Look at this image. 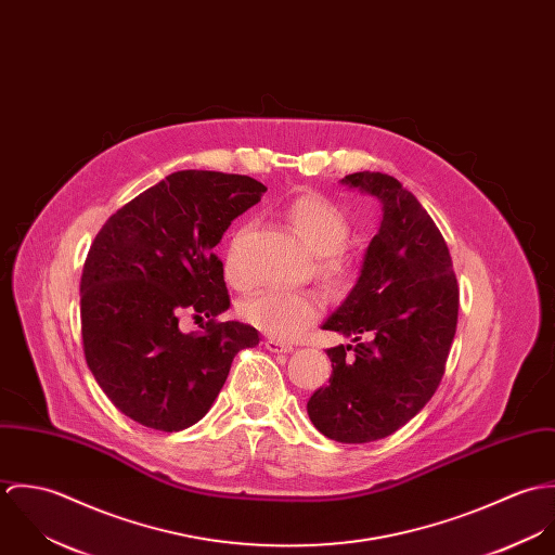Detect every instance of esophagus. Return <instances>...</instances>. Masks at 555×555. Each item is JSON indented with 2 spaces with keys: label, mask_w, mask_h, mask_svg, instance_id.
I'll return each mask as SVG.
<instances>
[{
  "label": "esophagus",
  "mask_w": 555,
  "mask_h": 555,
  "mask_svg": "<svg viewBox=\"0 0 555 555\" xmlns=\"http://www.w3.org/2000/svg\"><path fill=\"white\" fill-rule=\"evenodd\" d=\"M264 348L271 350V352H293V344H286V341H278V339H267L264 341Z\"/></svg>",
  "instance_id": "esophagus-1"
}]
</instances>
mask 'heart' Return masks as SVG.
Returning a JSON list of instances; mask_svg holds the SVG:
<instances>
[{
    "instance_id": "heart-1",
    "label": "heart",
    "mask_w": 555,
    "mask_h": 555,
    "mask_svg": "<svg viewBox=\"0 0 555 555\" xmlns=\"http://www.w3.org/2000/svg\"><path fill=\"white\" fill-rule=\"evenodd\" d=\"M284 218L318 254V271L331 282H344L352 267L339 254V245L348 235L346 216L324 196L308 192L286 205ZM241 237V235H238ZM238 237L227 258V278L233 286L247 288L249 275L237 260ZM322 314V299L310 291L267 288L241 304V317L251 326L275 339H295Z\"/></svg>"
}]
</instances>
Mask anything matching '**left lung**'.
I'll return each mask as SVG.
<instances>
[{
  "mask_svg": "<svg viewBox=\"0 0 555 555\" xmlns=\"http://www.w3.org/2000/svg\"><path fill=\"white\" fill-rule=\"evenodd\" d=\"M341 183L378 196L383 222L354 288L322 324L354 346L326 350L333 374L308 414L326 438L363 444L391 436L440 387L460 286L442 233L396 177L363 170Z\"/></svg>",
  "mask_w": 555,
  "mask_h": 555,
  "instance_id": "left-lung-1",
  "label": "left lung"
}]
</instances>
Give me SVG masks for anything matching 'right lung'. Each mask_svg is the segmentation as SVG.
Returning <instances> with one entry per match:
<instances>
[{"label":"right lung","instance_id":"1","mask_svg":"<svg viewBox=\"0 0 555 555\" xmlns=\"http://www.w3.org/2000/svg\"><path fill=\"white\" fill-rule=\"evenodd\" d=\"M267 188L216 170H179L117 209L93 238L80 275V333L87 365L132 421L181 431L201 421L238 350L258 331L220 322L231 306L214 251L231 222ZM208 318L181 334L178 318Z\"/></svg>","mask_w":555,"mask_h":555}]
</instances>
